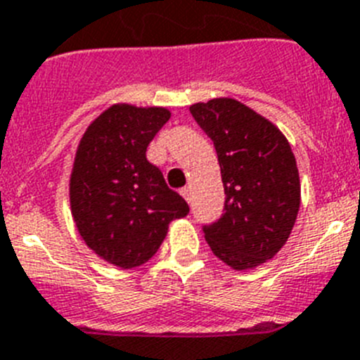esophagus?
<instances>
[{
	"label": "esophagus",
	"instance_id": "esophagus-1",
	"mask_svg": "<svg viewBox=\"0 0 360 360\" xmlns=\"http://www.w3.org/2000/svg\"><path fill=\"white\" fill-rule=\"evenodd\" d=\"M180 194H182L184 200H186L187 203H191V189H189V187H184V189L180 191Z\"/></svg>",
	"mask_w": 360,
	"mask_h": 360
}]
</instances>
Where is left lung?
I'll list each match as a JSON object with an SVG mask.
<instances>
[{
	"label": "left lung",
	"mask_w": 360,
	"mask_h": 360,
	"mask_svg": "<svg viewBox=\"0 0 360 360\" xmlns=\"http://www.w3.org/2000/svg\"><path fill=\"white\" fill-rule=\"evenodd\" d=\"M191 114L212 139L225 186V212L205 226L219 260L246 271L288 243L302 200L298 166L285 135L233 98L194 103Z\"/></svg>",
	"instance_id": "8db88e82"
}]
</instances>
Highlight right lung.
Listing matches in <instances>:
<instances>
[{
  "label": "right lung",
  "mask_w": 360,
  "mask_h": 360,
  "mask_svg": "<svg viewBox=\"0 0 360 360\" xmlns=\"http://www.w3.org/2000/svg\"><path fill=\"white\" fill-rule=\"evenodd\" d=\"M169 117L164 107L115 103L78 143L69 176L72 219L85 245L121 269L148 262L171 221L189 212L186 200L146 158L148 144Z\"/></svg>",
  "instance_id": "add662e5"
}]
</instances>
